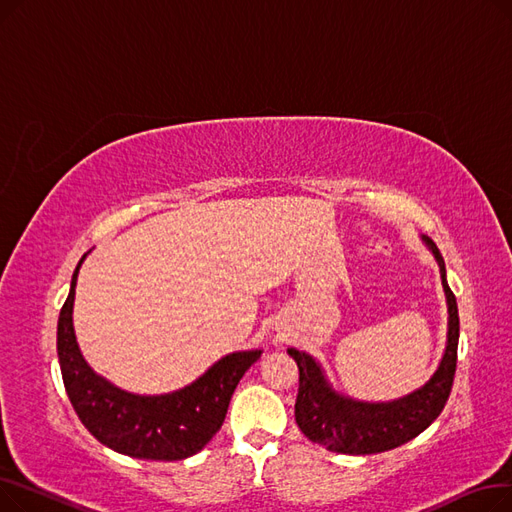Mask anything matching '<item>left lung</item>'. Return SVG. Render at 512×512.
<instances>
[{
  "label": "left lung",
  "mask_w": 512,
  "mask_h": 512,
  "mask_svg": "<svg viewBox=\"0 0 512 512\" xmlns=\"http://www.w3.org/2000/svg\"><path fill=\"white\" fill-rule=\"evenodd\" d=\"M442 272V284L448 299V344L444 359L421 390L382 405H369L342 398L326 384L319 365L297 348L288 355L299 365V394L294 405V419L301 432L315 444L342 454H375L417 438L442 413L452 390L456 371V348H459V307L446 282L444 259L427 238Z\"/></svg>",
  "instance_id": "left-lung-1"
}]
</instances>
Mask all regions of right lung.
Returning <instances> with one entry per match:
<instances>
[{
  "label": "right lung",
  "mask_w": 512,
  "mask_h": 512,
  "mask_svg": "<svg viewBox=\"0 0 512 512\" xmlns=\"http://www.w3.org/2000/svg\"><path fill=\"white\" fill-rule=\"evenodd\" d=\"M85 259V257H83ZM78 261L68 299L58 319V357L72 407L89 432L107 448L147 461L193 456L220 432L230 398L261 351L232 353L197 382L164 396H137L114 388L87 365L72 328Z\"/></svg>",
  "instance_id": "right-lung-1"
}]
</instances>
